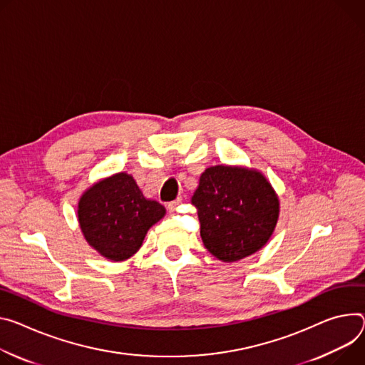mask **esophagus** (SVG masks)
Returning <instances> with one entry per match:
<instances>
[{
	"label": "esophagus",
	"instance_id": "esophagus-1",
	"mask_svg": "<svg viewBox=\"0 0 365 365\" xmlns=\"http://www.w3.org/2000/svg\"><path fill=\"white\" fill-rule=\"evenodd\" d=\"M182 202V197H178V200L176 201H172V202H169L168 204V210L170 211V212H173L176 208H178V205Z\"/></svg>",
	"mask_w": 365,
	"mask_h": 365
}]
</instances>
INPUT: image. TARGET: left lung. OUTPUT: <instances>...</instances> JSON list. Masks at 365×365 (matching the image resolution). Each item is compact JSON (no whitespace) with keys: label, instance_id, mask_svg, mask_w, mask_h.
<instances>
[{"label":"left lung","instance_id":"8db88e82","mask_svg":"<svg viewBox=\"0 0 365 365\" xmlns=\"http://www.w3.org/2000/svg\"><path fill=\"white\" fill-rule=\"evenodd\" d=\"M204 246L222 262L260 250L272 236L279 200L260 172L239 165H212L192 196Z\"/></svg>","mask_w":365,"mask_h":365}]
</instances>
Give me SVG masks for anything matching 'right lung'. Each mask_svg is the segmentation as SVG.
<instances>
[{
  "instance_id": "add662e5",
  "label": "right lung",
  "mask_w": 365,
  "mask_h": 365,
  "mask_svg": "<svg viewBox=\"0 0 365 365\" xmlns=\"http://www.w3.org/2000/svg\"><path fill=\"white\" fill-rule=\"evenodd\" d=\"M77 214L87 243L103 257L122 262L138 252L165 208L147 200L130 175L116 173L81 195Z\"/></svg>"
}]
</instances>
